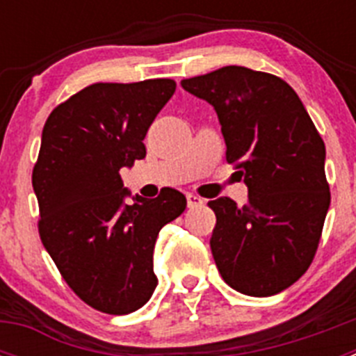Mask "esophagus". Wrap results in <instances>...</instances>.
I'll return each instance as SVG.
<instances>
[{
	"label": "esophagus",
	"instance_id": "34e87169",
	"mask_svg": "<svg viewBox=\"0 0 356 356\" xmlns=\"http://www.w3.org/2000/svg\"><path fill=\"white\" fill-rule=\"evenodd\" d=\"M187 205L188 209H194V207L203 205V200L200 196H196V194H187Z\"/></svg>",
	"mask_w": 356,
	"mask_h": 356
}]
</instances>
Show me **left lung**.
<instances>
[{"label": "left lung", "mask_w": 356, "mask_h": 356, "mask_svg": "<svg viewBox=\"0 0 356 356\" xmlns=\"http://www.w3.org/2000/svg\"><path fill=\"white\" fill-rule=\"evenodd\" d=\"M181 87L213 106L226 160L248 187L244 207L209 201L217 269L242 294H278L305 275L319 244L330 209L325 143L300 96L269 72L226 65Z\"/></svg>", "instance_id": "obj_1"}]
</instances>
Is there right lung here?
<instances>
[{
  "label": "right lung",
  "instance_id": "right-lung-1",
  "mask_svg": "<svg viewBox=\"0 0 356 356\" xmlns=\"http://www.w3.org/2000/svg\"><path fill=\"white\" fill-rule=\"evenodd\" d=\"M175 90L163 78L94 83L44 124L31 176L40 241L69 287L99 312L122 316L149 300L159 232L187 207L175 188L131 196L119 175L146 156L147 128Z\"/></svg>",
  "mask_w": 356,
  "mask_h": 356
}]
</instances>
